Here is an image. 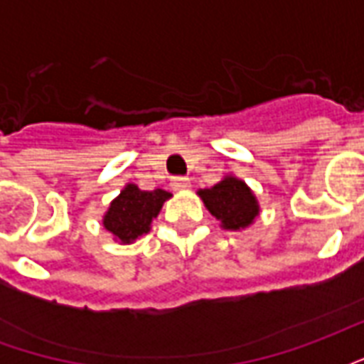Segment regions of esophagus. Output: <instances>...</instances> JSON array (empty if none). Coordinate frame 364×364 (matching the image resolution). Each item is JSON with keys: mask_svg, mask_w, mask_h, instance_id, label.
<instances>
[{"mask_svg": "<svg viewBox=\"0 0 364 364\" xmlns=\"http://www.w3.org/2000/svg\"><path fill=\"white\" fill-rule=\"evenodd\" d=\"M171 187H173L175 191H185L191 187V181L187 177H173V179H171Z\"/></svg>", "mask_w": 364, "mask_h": 364, "instance_id": "obj_1", "label": "esophagus"}]
</instances>
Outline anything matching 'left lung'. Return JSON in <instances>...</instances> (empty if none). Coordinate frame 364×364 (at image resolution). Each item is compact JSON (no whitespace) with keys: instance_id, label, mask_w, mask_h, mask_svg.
Masks as SVG:
<instances>
[{"instance_id":"obj_1","label":"left lung","mask_w":364,"mask_h":364,"mask_svg":"<svg viewBox=\"0 0 364 364\" xmlns=\"http://www.w3.org/2000/svg\"><path fill=\"white\" fill-rule=\"evenodd\" d=\"M198 197L224 230H244L252 226L259 214V205L253 191L242 179L226 175L210 189H200Z\"/></svg>"}]
</instances>
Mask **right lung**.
<instances>
[{
	"instance_id": "right-lung-1",
	"label": "right lung",
	"mask_w": 364,
	"mask_h": 364,
	"mask_svg": "<svg viewBox=\"0 0 364 364\" xmlns=\"http://www.w3.org/2000/svg\"><path fill=\"white\" fill-rule=\"evenodd\" d=\"M169 197L171 193L164 189L142 191L134 183H128L105 213V230H109L120 244H132L150 232L151 220L158 216Z\"/></svg>"
}]
</instances>
